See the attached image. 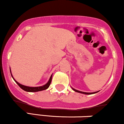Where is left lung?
Returning <instances> with one entry per match:
<instances>
[{
    "label": "left lung",
    "instance_id": "8db88e82",
    "mask_svg": "<svg viewBox=\"0 0 124 124\" xmlns=\"http://www.w3.org/2000/svg\"><path fill=\"white\" fill-rule=\"evenodd\" d=\"M72 89L74 90V91L77 92L78 93H83V94H93V93H96L98 92H93V93H87V92H81V91H77L76 89H74L72 88Z\"/></svg>",
    "mask_w": 124,
    "mask_h": 124
}]
</instances>
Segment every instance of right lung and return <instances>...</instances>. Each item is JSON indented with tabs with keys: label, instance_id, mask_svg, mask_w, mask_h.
I'll return each mask as SVG.
<instances>
[{
	"label": "right lung",
	"instance_id": "add662e5",
	"mask_svg": "<svg viewBox=\"0 0 124 124\" xmlns=\"http://www.w3.org/2000/svg\"><path fill=\"white\" fill-rule=\"evenodd\" d=\"M11 77H13L12 75H11ZM13 79L15 81V82L17 83V84L22 89H23L25 91L27 92H38V91H43V90H46L49 88V86H50V84H51V81H52V75H51L50 79H49V81L46 84H45V85L42 86H39V87H29V86H24L21 85V84H19L18 82L16 81L15 79H14V78L13 77Z\"/></svg>",
	"mask_w": 124,
	"mask_h": 124
}]
</instances>
